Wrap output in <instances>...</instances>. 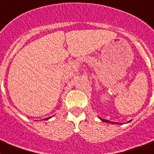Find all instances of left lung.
Returning <instances> with one entry per match:
<instances>
[{
  "label": "left lung",
  "mask_w": 154,
  "mask_h": 154,
  "mask_svg": "<svg viewBox=\"0 0 154 154\" xmlns=\"http://www.w3.org/2000/svg\"><path fill=\"white\" fill-rule=\"evenodd\" d=\"M99 119H101L102 121H103V122H105V123H113V122H111V121H109V120H106V119H101V118L100 117H99ZM131 121V120H130ZM130 121H129V122H128V123H130Z\"/></svg>",
  "instance_id": "1"
}]
</instances>
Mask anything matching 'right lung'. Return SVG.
Segmentation results:
<instances>
[{"mask_svg":"<svg viewBox=\"0 0 154 154\" xmlns=\"http://www.w3.org/2000/svg\"><path fill=\"white\" fill-rule=\"evenodd\" d=\"M50 118H51V116H50V117H48V118H46V119H45V120H46V119H50Z\"/></svg>","mask_w":154,"mask_h":154,"instance_id":"right-lung-1","label":"right lung"}]
</instances>
